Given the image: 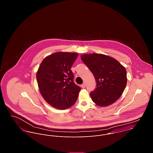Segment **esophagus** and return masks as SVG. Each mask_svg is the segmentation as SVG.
Here are the masks:
<instances>
[{
	"instance_id": "1",
	"label": "esophagus",
	"mask_w": 153,
	"mask_h": 153,
	"mask_svg": "<svg viewBox=\"0 0 153 153\" xmlns=\"http://www.w3.org/2000/svg\"><path fill=\"white\" fill-rule=\"evenodd\" d=\"M81 87L82 88H85V83H83L82 85H81Z\"/></svg>"
}]
</instances>
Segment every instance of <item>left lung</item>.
<instances>
[{"mask_svg": "<svg viewBox=\"0 0 153 153\" xmlns=\"http://www.w3.org/2000/svg\"><path fill=\"white\" fill-rule=\"evenodd\" d=\"M81 59L97 82V87L90 92L92 101L101 107L115 102L127 85L126 68L114 58L103 54H85L81 56Z\"/></svg>", "mask_w": 153, "mask_h": 153, "instance_id": "left-lung-1", "label": "left lung"}]
</instances>
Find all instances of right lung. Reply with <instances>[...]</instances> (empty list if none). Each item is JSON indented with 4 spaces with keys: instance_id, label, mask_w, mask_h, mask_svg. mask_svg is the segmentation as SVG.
<instances>
[{
    "instance_id": "1",
    "label": "right lung",
    "mask_w": 153,
    "mask_h": 153,
    "mask_svg": "<svg viewBox=\"0 0 153 153\" xmlns=\"http://www.w3.org/2000/svg\"><path fill=\"white\" fill-rule=\"evenodd\" d=\"M78 54L56 52L46 56L39 67L36 79L44 100L57 109H66L76 102L81 87L74 82L71 67Z\"/></svg>"
}]
</instances>
